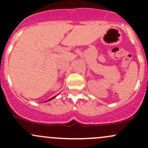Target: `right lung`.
Here are the masks:
<instances>
[{
	"label": "right lung",
	"instance_id": "1",
	"mask_svg": "<svg viewBox=\"0 0 148 148\" xmlns=\"http://www.w3.org/2000/svg\"><path fill=\"white\" fill-rule=\"evenodd\" d=\"M55 97H52V98H51V99H49V100H47V101H49V100H51V99H53V98H54ZM47 101H46V102H47Z\"/></svg>",
	"mask_w": 148,
	"mask_h": 148
}]
</instances>
